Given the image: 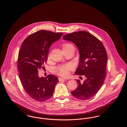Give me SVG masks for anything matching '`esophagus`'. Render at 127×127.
<instances>
[{
  "label": "esophagus",
  "instance_id": "34e87169",
  "mask_svg": "<svg viewBox=\"0 0 127 127\" xmlns=\"http://www.w3.org/2000/svg\"><path fill=\"white\" fill-rule=\"evenodd\" d=\"M59 81H63V80H64V81H65V80H66V79H65V78H59Z\"/></svg>",
  "mask_w": 127,
  "mask_h": 127
}]
</instances>
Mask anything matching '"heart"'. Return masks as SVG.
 Listing matches in <instances>:
<instances>
[{"instance_id": "obj_1", "label": "heart", "mask_w": 127, "mask_h": 127, "mask_svg": "<svg viewBox=\"0 0 127 127\" xmlns=\"http://www.w3.org/2000/svg\"><path fill=\"white\" fill-rule=\"evenodd\" d=\"M74 49V47L72 44L66 43L63 45V50H66L69 49ZM50 55L48 54V59H49ZM74 69L73 65L71 64H67L65 65H62L57 67L55 69V71L58 74L62 76H66L68 75L69 71Z\"/></svg>"}]
</instances>
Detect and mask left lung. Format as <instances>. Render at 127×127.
I'll return each instance as SVG.
<instances>
[{"label":"left lung","mask_w":127,"mask_h":127,"mask_svg":"<svg viewBox=\"0 0 127 127\" xmlns=\"http://www.w3.org/2000/svg\"><path fill=\"white\" fill-rule=\"evenodd\" d=\"M63 39L77 46L79 60L75 74L84 75L86 78L83 83L76 79L78 88L71 94L79 99H89L97 94L103 84L108 60L106 50L99 39L85 31L69 33L63 36Z\"/></svg>","instance_id":"left-lung-1"}]
</instances>
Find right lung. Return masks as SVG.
I'll return each instance as SVG.
<instances>
[{
    "instance_id": "add662e5",
    "label": "right lung",
    "mask_w": 127,
    "mask_h": 127,
    "mask_svg": "<svg viewBox=\"0 0 127 127\" xmlns=\"http://www.w3.org/2000/svg\"><path fill=\"white\" fill-rule=\"evenodd\" d=\"M63 33L41 30L31 34L22 43L18 53L19 77L26 93L35 100L42 102L52 96L59 82L54 75L38 76V70L44 68L50 47Z\"/></svg>"
}]
</instances>
